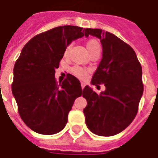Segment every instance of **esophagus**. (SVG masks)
I'll use <instances>...</instances> for the list:
<instances>
[{
	"mask_svg": "<svg viewBox=\"0 0 158 158\" xmlns=\"http://www.w3.org/2000/svg\"><path fill=\"white\" fill-rule=\"evenodd\" d=\"M85 85H86V84H85L84 82H81V87H82V89H84V87H85Z\"/></svg>",
	"mask_w": 158,
	"mask_h": 158,
	"instance_id": "34e87169",
	"label": "esophagus"
}]
</instances>
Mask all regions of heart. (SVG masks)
Masks as SVG:
<instances>
[{
  "mask_svg": "<svg viewBox=\"0 0 158 158\" xmlns=\"http://www.w3.org/2000/svg\"><path fill=\"white\" fill-rule=\"evenodd\" d=\"M87 48H88L89 52H91L92 51H95V50H100V45L97 40H89L88 43H87ZM69 50L70 46H67V48L65 49V52H64V56L69 55ZM71 72H72V74L74 76L80 78V79H85L88 76V70L85 69H82L81 67H78V66L74 67L71 69Z\"/></svg>",
  "mask_w": 158,
  "mask_h": 158,
  "instance_id": "b5f03b06",
  "label": "heart"
}]
</instances>
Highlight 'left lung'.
Instances as JSON below:
<instances>
[{
  "label": "left lung",
  "mask_w": 158,
  "mask_h": 158,
  "mask_svg": "<svg viewBox=\"0 0 158 158\" xmlns=\"http://www.w3.org/2000/svg\"><path fill=\"white\" fill-rule=\"evenodd\" d=\"M84 35L100 40L102 59L91 83L106 86L100 94L88 85L82 89V97L87 100L83 109L85 122L97 135H115L127 128L136 115L143 93L142 66L133 48L114 34L87 28Z\"/></svg>",
  "instance_id": "1"
}]
</instances>
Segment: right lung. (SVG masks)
Segmentation results:
<instances>
[{"mask_svg": "<svg viewBox=\"0 0 158 158\" xmlns=\"http://www.w3.org/2000/svg\"><path fill=\"white\" fill-rule=\"evenodd\" d=\"M84 33L85 29L78 26L53 28L33 37L15 61L12 93L23 121L36 133L62 130L76 98L82 96L76 76L68 74L57 84L54 75L67 46Z\"/></svg>", "mask_w": 158, "mask_h": 158, "instance_id": "1", "label": "right lung"}]
</instances>
